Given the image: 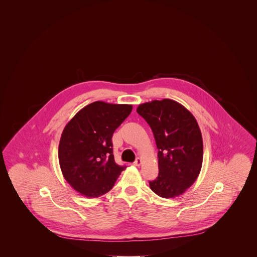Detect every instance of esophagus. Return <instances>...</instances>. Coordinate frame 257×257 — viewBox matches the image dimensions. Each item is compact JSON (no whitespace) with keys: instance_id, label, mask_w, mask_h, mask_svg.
<instances>
[{"instance_id":"esophagus-1","label":"esophagus","mask_w":257,"mask_h":257,"mask_svg":"<svg viewBox=\"0 0 257 257\" xmlns=\"http://www.w3.org/2000/svg\"><path fill=\"white\" fill-rule=\"evenodd\" d=\"M141 164H142V159L141 158H137V159L135 160L134 163H133V165L136 166V167L141 166Z\"/></svg>"}]
</instances>
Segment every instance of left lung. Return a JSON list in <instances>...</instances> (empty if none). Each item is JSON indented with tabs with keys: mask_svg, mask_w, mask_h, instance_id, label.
<instances>
[{
	"mask_svg": "<svg viewBox=\"0 0 257 257\" xmlns=\"http://www.w3.org/2000/svg\"><path fill=\"white\" fill-rule=\"evenodd\" d=\"M137 112L147 121L158 148V177L150 189L164 198L182 195L196 181L202 166L203 142L195 116L171 99L141 104Z\"/></svg>",
	"mask_w": 257,
	"mask_h": 257,
	"instance_id": "left-lung-1",
	"label": "left lung"
}]
</instances>
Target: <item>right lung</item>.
<instances>
[{"mask_svg":"<svg viewBox=\"0 0 257 257\" xmlns=\"http://www.w3.org/2000/svg\"><path fill=\"white\" fill-rule=\"evenodd\" d=\"M132 109V105L96 101L79 110L64 127L59 145L61 172L82 196L105 195L125 170L114 162L111 138Z\"/></svg>","mask_w":257,"mask_h":257,"instance_id":"obj_1","label":"right lung"}]
</instances>
